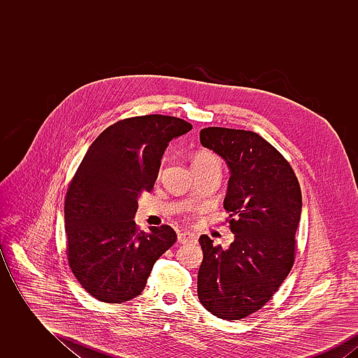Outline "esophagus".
<instances>
[{
	"instance_id": "esophagus-1",
	"label": "esophagus",
	"mask_w": 358,
	"mask_h": 358,
	"mask_svg": "<svg viewBox=\"0 0 358 358\" xmlns=\"http://www.w3.org/2000/svg\"><path fill=\"white\" fill-rule=\"evenodd\" d=\"M177 238H178V241L181 243V244H185V243H189V241H193L196 236L193 235V234H190V232H180L178 235H177Z\"/></svg>"
}]
</instances>
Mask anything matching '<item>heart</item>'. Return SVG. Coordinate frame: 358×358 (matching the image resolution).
<instances>
[{"instance_id": "heart-1", "label": "heart", "mask_w": 358, "mask_h": 358, "mask_svg": "<svg viewBox=\"0 0 358 358\" xmlns=\"http://www.w3.org/2000/svg\"><path fill=\"white\" fill-rule=\"evenodd\" d=\"M204 157H209V155H208V154H201V155H199L197 158H204Z\"/></svg>"}]
</instances>
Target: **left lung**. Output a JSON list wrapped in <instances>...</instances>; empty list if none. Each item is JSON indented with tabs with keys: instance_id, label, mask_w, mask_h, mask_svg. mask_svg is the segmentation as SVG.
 <instances>
[{
	"instance_id": "left-lung-1",
	"label": "left lung",
	"mask_w": 358,
	"mask_h": 358,
	"mask_svg": "<svg viewBox=\"0 0 358 358\" xmlns=\"http://www.w3.org/2000/svg\"><path fill=\"white\" fill-rule=\"evenodd\" d=\"M200 142L228 165L224 209L235 240L224 250L200 236L197 294L213 315L236 321L264 306L289 275L302 193L285 157L254 131L206 127Z\"/></svg>"
}]
</instances>
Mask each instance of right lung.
<instances>
[{
  "mask_svg": "<svg viewBox=\"0 0 358 358\" xmlns=\"http://www.w3.org/2000/svg\"><path fill=\"white\" fill-rule=\"evenodd\" d=\"M190 130L176 117H136L107 127L87 150L69 184L64 220L69 267L98 301L122 303L138 296L155 260L176 243L169 225L143 232L133 219L169 142Z\"/></svg>",
  "mask_w": 358,
  "mask_h": 358,
  "instance_id": "add662e5",
  "label": "right lung"
}]
</instances>
